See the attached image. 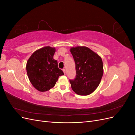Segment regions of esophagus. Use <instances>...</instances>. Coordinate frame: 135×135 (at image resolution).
I'll use <instances>...</instances> for the list:
<instances>
[{"label":"esophagus","mask_w":135,"mask_h":135,"mask_svg":"<svg viewBox=\"0 0 135 135\" xmlns=\"http://www.w3.org/2000/svg\"><path fill=\"white\" fill-rule=\"evenodd\" d=\"M62 71H63V72L64 73V74H65V73H66V71H65V69H62Z\"/></svg>","instance_id":"esophagus-1"}]
</instances>
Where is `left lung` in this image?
I'll use <instances>...</instances> for the list:
<instances>
[{
    "label": "left lung",
    "instance_id": "obj_1",
    "mask_svg": "<svg viewBox=\"0 0 135 135\" xmlns=\"http://www.w3.org/2000/svg\"><path fill=\"white\" fill-rule=\"evenodd\" d=\"M70 52L75 63L76 78L70 80L71 88L81 96L95 91L100 83L104 73L101 57L85 46L71 47Z\"/></svg>",
    "mask_w": 135,
    "mask_h": 135
}]
</instances>
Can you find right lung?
I'll return each mask as SVG.
<instances>
[{
  "label": "right lung",
  "mask_w": 135,
  "mask_h": 135,
  "mask_svg": "<svg viewBox=\"0 0 135 135\" xmlns=\"http://www.w3.org/2000/svg\"><path fill=\"white\" fill-rule=\"evenodd\" d=\"M55 47H44L35 51L28 59L26 71L33 87L40 92H46L54 87L59 77L64 75L54 59Z\"/></svg>",
  "instance_id": "obj_1"
}]
</instances>
